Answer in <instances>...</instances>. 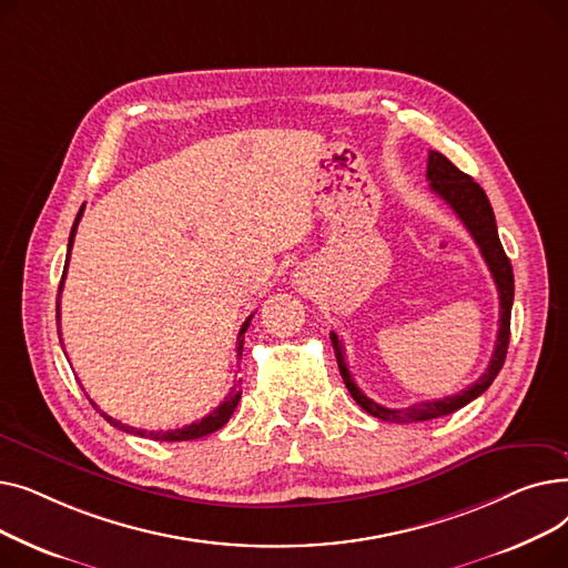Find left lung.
<instances>
[{
  "instance_id": "left-lung-1",
  "label": "left lung",
  "mask_w": 568,
  "mask_h": 568,
  "mask_svg": "<svg viewBox=\"0 0 568 568\" xmlns=\"http://www.w3.org/2000/svg\"><path fill=\"white\" fill-rule=\"evenodd\" d=\"M428 182H430V191L435 195H439L446 204H449L456 216L465 223V227L469 230L471 239L479 246L490 274L495 278L497 292H499V332H497V343H495V352L493 359L486 368V373L476 379L471 386H467L465 392L456 394V396H446L439 400H424V403H414L409 407L403 409H392L384 407L379 403H375L373 398H368L359 386H356L347 362H345V352H343V343L338 341V336L332 332V345L336 352V362L343 375V382L347 386V392L352 394V398L356 400L362 409H366L368 414L377 416L382 422H392V424H416V422H428V419H437V416H446L460 407H465L467 403H471L474 398H479L488 386L493 384V379L497 377V373L504 366L506 359V349H509V338H511V306H514V268L509 257H506L499 234H497V223H495V214L493 206L484 193V189L474 182V179L465 172H460L449 159L439 152H430L428 154Z\"/></svg>"
}]
</instances>
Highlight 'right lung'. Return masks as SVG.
<instances>
[{"label":"right lung","mask_w":568,"mask_h":568,"mask_svg":"<svg viewBox=\"0 0 568 568\" xmlns=\"http://www.w3.org/2000/svg\"><path fill=\"white\" fill-rule=\"evenodd\" d=\"M80 219H82V209L78 212L75 223H73V227H71V236H69V255H71V248H73V239H75V230H78ZM69 255H67V264H64V276H67V266H69ZM64 276H62V283H59V292H62ZM251 317H253V315H251ZM251 317L242 324V332H239V338H236V356H242V349H244V334H246V329H248ZM57 324H59V294H57ZM57 329H59V326H57ZM59 341H62V334H59ZM239 398H242V392H239V384H234V386H232V392L225 396V400H223V403H221L212 414H206L204 419H200V422H195V424H191V426L174 428V430H140V428H133V426H126V424H122V422L112 419V416H108L105 412H101V409H99V405H97L94 400H89V403H92V405H94V407L105 416L110 426H114V428H119V430H124V433L140 435V437H149V439H156V442H189V439H197V437H204V435H209V433H216L219 428H223V426L230 422L232 412L236 409Z\"/></svg>","instance_id":"right-lung-1"}]
</instances>
